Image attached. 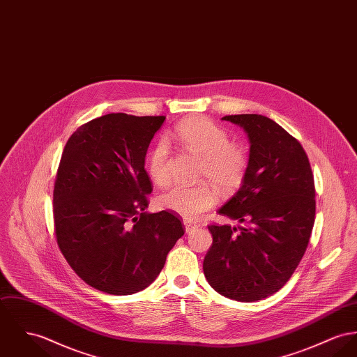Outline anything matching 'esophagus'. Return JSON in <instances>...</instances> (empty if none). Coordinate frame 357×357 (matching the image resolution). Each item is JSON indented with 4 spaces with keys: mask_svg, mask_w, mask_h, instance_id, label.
Instances as JSON below:
<instances>
[{
    "mask_svg": "<svg viewBox=\"0 0 357 357\" xmlns=\"http://www.w3.org/2000/svg\"><path fill=\"white\" fill-rule=\"evenodd\" d=\"M184 227H185V233L190 234V233H192L193 230H196L199 226L195 225V223H192L190 220H184Z\"/></svg>",
    "mask_w": 357,
    "mask_h": 357,
    "instance_id": "1",
    "label": "esophagus"
}]
</instances>
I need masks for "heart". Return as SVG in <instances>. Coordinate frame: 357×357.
<instances>
[{"mask_svg":"<svg viewBox=\"0 0 357 357\" xmlns=\"http://www.w3.org/2000/svg\"><path fill=\"white\" fill-rule=\"evenodd\" d=\"M173 137L188 153L203 160L200 180H208L220 193L239 187L246 172V155L239 146L230 143L226 130L208 118L192 116L176 126ZM147 173L157 187L170 183V151L167 143L160 142L153 149ZM214 203V192L204 184L192 188L174 187L158 199L162 210L190 222L197 220Z\"/></svg>","mask_w":357,"mask_h":357,"instance_id":"heart-1","label":"heart"}]
</instances>
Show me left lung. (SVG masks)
I'll use <instances>...</instances> for the list:
<instances>
[{
	"label": "left lung",
	"mask_w": 357,
	"mask_h": 357,
	"mask_svg": "<svg viewBox=\"0 0 357 357\" xmlns=\"http://www.w3.org/2000/svg\"><path fill=\"white\" fill-rule=\"evenodd\" d=\"M222 120L248 134L249 162L237 193L218 211L241 225H210L213 245L203 271L220 295L256 302L288 282L302 260L315 218V188L302 144L266 116Z\"/></svg>",
	"instance_id": "1"
}]
</instances>
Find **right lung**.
I'll return each mask as SVG.
<instances>
[{
	"label": "right lung",
	"mask_w": 357,
	"mask_h": 357,
	"mask_svg": "<svg viewBox=\"0 0 357 357\" xmlns=\"http://www.w3.org/2000/svg\"><path fill=\"white\" fill-rule=\"evenodd\" d=\"M165 116L108 114L66 143L54 185V229L73 271L98 291L131 295L151 284L184 236L172 213L147 214L144 157Z\"/></svg>",
	"instance_id": "1"
}]
</instances>
